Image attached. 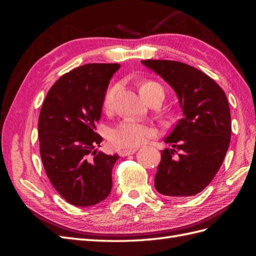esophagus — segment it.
I'll list each match as a JSON object with an SVG mask.
<instances>
[{
    "label": "esophagus",
    "mask_w": 256,
    "mask_h": 256,
    "mask_svg": "<svg viewBox=\"0 0 256 256\" xmlns=\"http://www.w3.org/2000/svg\"><path fill=\"white\" fill-rule=\"evenodd\" d=\"M138 150V148H130V150H122L121 152H120V155H121L122 157H125V156H128V155H133L135 152Z\"/></svg>",
    "instance_id": "esophagus-1"
}]
</instances>
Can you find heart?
<instances>
[{
    "mask_svg": "<svg viewBox=\"0 0 256 256\" xmlns=\"http://www.w3.org/2000/svg\"><path fill=\"white\" fill-rule=\"evenodd\" d=\"M118 84H113L106 92L103 98V108L106 112H111L116 104V96ZM140 94L148 101L156 96H164V88L155 81H145L140 86ZM155 131L150 125L134 118H125L116 126H114L108 140L114 148H135L138 146L148 143L154 138Z\"/></svg>",
    "mask_w": 256,
    "mask_h": 256,
    "instance_id": "obj_1",
    "label": "heart"
}]
</instances>
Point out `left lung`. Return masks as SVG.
<instances>
[{"label": "left lung", "instance_id": "1", "mask_svg": "<svg viewBox=\"0 0 256 256\" xmlns=\"http://www.w3.org/2000/svg\"><path fill=\"white\" fill-rule=\"evenodd\" d=\"M175 90L182 118L164 142L155 188L172 198L190 197L208 186L224 162L231 138L224 91L200 70L172 60H142Z\"/></svg>", "mask_w": 256, "mask_h": 256}]
</instances>
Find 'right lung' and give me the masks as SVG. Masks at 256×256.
<instances>
[{
  "label": "right lung",
  "instance_id": "obj_1",
  "mask_svg": "<svg viewBox=\"0 0 256 256\" xmlns=\"http://www.w3.org/2000/svg\"><path fill=\"white\" fill-rule=\"evenodd\" d=\"M118 64H86L64 74L48 91L38 118L42 165L57 192L74 206L104 200L118 155L98 150L103 98Z\"/></svg>",
  "mask_w": 256,
  "mask_h": 256
}]
</instances>
